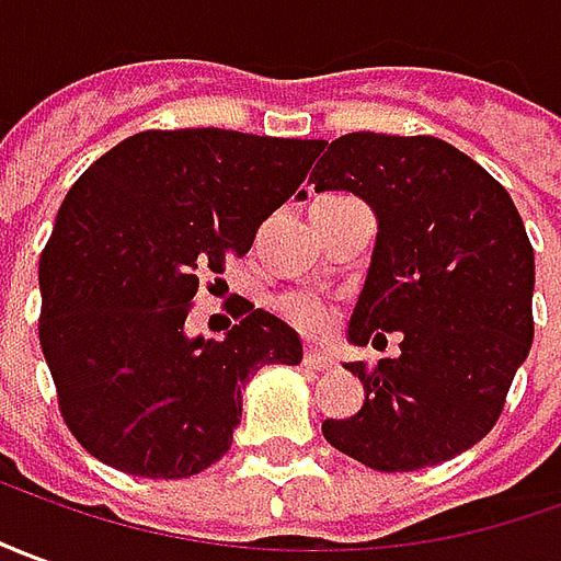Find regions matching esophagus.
I'll return each instance as SVG.
<instances>
[{
    "instance_id": "1",
    "label": "esophagus",
    "mask_w": 561,
    "mask_h": 561,
    "mask_svg": "<svg viewBox=\"0 0 561 561\" xmlns=\"http://www.w3.org/2000/svg\"><path fill=\"white\" fill-rule=\"evenodd\" d=\"M302 363L305 366H311V369H318V373H332V369H335V360L327 357V354H320V351H305Z\"/></svg>"
}]
</instances>
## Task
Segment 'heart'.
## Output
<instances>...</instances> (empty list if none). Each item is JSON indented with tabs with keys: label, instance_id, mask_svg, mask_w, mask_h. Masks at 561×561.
Returning <instances> with one entry per match:
<instances>
[{
	"label": "heart",
	"instance_id": "b5f03b06",
	"mask_svg": "<svg viewBox=\"0 0 561 561\" xmlns=\"http://www.w3.org/2000/svg\"><path fill=\"white\" fill-rule=\"evenodd\" d=\"M277 311L289 327H296L311 339L330 335L335 330V323H339V308L330 299L311 293V289H289V293H284L277 299Z\"/></svg>",
	"mask_w": 561,
	"mask_h": 561
}]
</instances>
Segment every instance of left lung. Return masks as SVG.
I'll return each mask as SVG.
<instances>
[{
    "label": "left lung",
    "instance_id": "obj_1",
    "mask_svg": "<svg viewBox=\"0 0 561 561\" xmlns=\"http://www.w3.org/2000/svg\"><path fill=\"white\" fill-rule=\"evenodd\" d=\"M311 183L354 192L378 216L347 339L403 335L393 360L347 363L366 403L323 421V436L385 473L443 465L497 424L535 339V250L523 216L489 170L436 137L345 134Z\"/></svg>",
    "mask_w": 561,
    "mask_h": 561
}]
</instances>
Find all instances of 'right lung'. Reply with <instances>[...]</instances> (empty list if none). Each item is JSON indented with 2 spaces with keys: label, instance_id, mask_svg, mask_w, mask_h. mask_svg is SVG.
Here are the masks:
<instances>
[{
  "label": "right lung",
  "instance_id": "right-lung-1",
  "mask_svg": "<svg viewBox=\"0 0 561 561\" xmlns=\"http://www.w3.org/2000/svg\"><path fill=\"white\" fill-rule=\"evenodd\" d=\"M323 140L142 130L81 173L42 259L38 345L72 436L103 465L183 480L219 461L241 388L302 342L241 299L226 342L185 332L198 277L226 272L302 185Z\"/></svg>",
  "mask_w": 561,
  "mask_h": 561
}]
</instances>
